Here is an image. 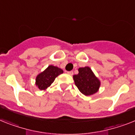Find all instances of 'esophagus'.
<instances>
[{
  "mask_svg": "<svg viewBox=\"0 0 135 135\" xmlns=\"http://www.w3.org/2000/svg\"><path fill=\"white\" fill-rule=\"evenodd\" d=\"M67 73L68 74H69V75H72L73 74V72L72 71H68L67 72Z\"/></svg>",
  "mask_w": 135,
  "mask_h": 135,
  "instance_id": "obj_1",
  "label": "esophagus"
}]
</instances>
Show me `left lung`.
Listing matches in <instances>:
<instances>
[{
    "mask_svg": "<svg viewBox=\"0 0 135 135\" xmlns=\"http://www.w3.org/2000/svg\"><path fill=\"white\" fill-rule=\"evenodd\" d=\"M79 73L73 80L79 91L85 96H91L98 91L100 82L89 66L79 68Z\"/></svg>",
    "mask_w": 135,
    "mask_h": 135,
    "instance_id": "1",
    "label": "left lung"
}]
</instances>
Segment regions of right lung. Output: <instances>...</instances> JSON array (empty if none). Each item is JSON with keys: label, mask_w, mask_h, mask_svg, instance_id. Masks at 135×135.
I'll return each instance as SVG.
<instances>
[{"label": "right lung", "mask_w": 135, "mask_h": 135, "mask_svg": "<svg viewBox=\"0 0 135 135\" xmlns=\"http://www.w3.org/2000/svg\"><path fill=\"white\" fill-rule=\"evenodd\" d=\"M63 73V70L60 68L50 65L46 69L39 73L36 78V85L40 90H45L54 82L58 75Z\"/></svg>", "instance_id": "1"}]
</instances>
